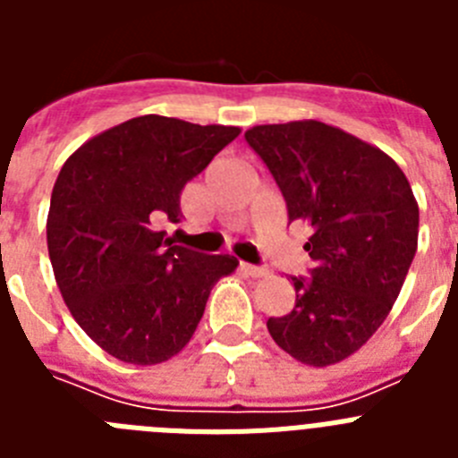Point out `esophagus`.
<instances>
[{
  "label": "esophagus",
  "instance_id": "obj_1",
  "mask_svg": "<svg viewBox=\"0 0 458 458\" xmlns=\"http://www.w3.org/2000/svg\"><path fill=\"white\" fill-rule=\"evenodd\" d=\"M241 270L245 275H250V277H266V268H257V266H250V264H242Z\"/></svg>",
  "mask_w": 458,
  "mask_h": 458
}]
</instances>
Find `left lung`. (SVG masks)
<instances>
[{
    "mask_svg": "<svg viewBox=\"0 0 458 458\" xmlns=\"http://www.w3.org/2000/svg\"><path fill=\"white\" fill-rule=\"evenodd\" d=\"M289 222L310 229L311 279L293 277L295 307L268 318L279 349L302 365H337L390 314L418 252L420 208L402 167L378 147L314 119L254 125Z\"/></svg>",
    "mask_w": 458,
    "mask_h": 458,
    "instance_id": "left-lung-1",
    "label": "left lung"
}]
</instances>
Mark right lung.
<instances>
[{
  "label": "right lung",
  "mask_w": 458,
  "mask_h": 458,
  "mask_svg": "<svg viewBox=\"0 0 458 458\" xmlns=\"http://www.w3.org/2000/svg\"><path fill=\"white\" fill-rule=\"evenodd\" d=\"M241 135L147 114L98 132L64 163L52 188L47 252L56 286L84 333L128 365L167 362L188 346L210 289L238 259L174 245L181 190Z\"/></svg>",
  "instance_id": "add662e5"
}]
</instances>
